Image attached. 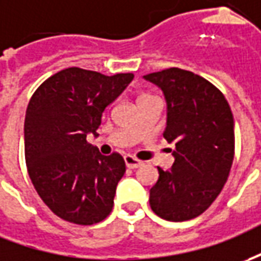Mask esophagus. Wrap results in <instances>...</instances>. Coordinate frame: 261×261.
<instances>
[{"label":"esophagus","instance_id":"esophagus-1","mask_svg":"<svg viewBox=\"0 0 261 261\" xmlns=\"http://www.w3.org/2000/svg\"><path fill=\"white\" fill-rule=\"evenodd\" d=\"M124 161H125V166H127L128 168H138L144 164L143 161L134 159L133 155H125V157H124Z\"/></svg>","mask_w":261,"mask_h":261}]
</instances>
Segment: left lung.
Wrapping results in <instances>:
<instances>
[{"mask_svg":"<svg viewBox=\"0 0 261 261\" xmlns=\"http://www.w3.org/2000/svg\"><path fill=\"white\" fill-rule=\"evenodd\" d=\"M164 94L163 133L175 145L174 163L159 168L150 207L167 221H186L205 212L227 181L234 159V120L220 90L191 71L168 68L144 75Z\"/></svg>","mask_w":261,"mask_h":261,"instance_id":"left-lung-1","label":"left lung"}]
</instances>
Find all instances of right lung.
Masks as SVG:
<instances>
[{"mask_svg":"<svg viewBox=\"0 0 261 261\" xmlns=\"http://www.w3.org/2000/svg\"><path fill=\"white\" fill-rule=\"evenodd\" d=\"M133 79L131 72L108 77L71 67L45 80L28 102V174L42 201L63 220L90 226L113 210L125 163L120 154H100L87 136H98L104 110Z\"/></svg>","mask_w":261,"mask_h":261,"instance_id":"obj_1","label":"right lung"}]
</instances>
